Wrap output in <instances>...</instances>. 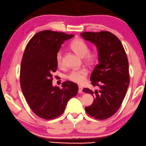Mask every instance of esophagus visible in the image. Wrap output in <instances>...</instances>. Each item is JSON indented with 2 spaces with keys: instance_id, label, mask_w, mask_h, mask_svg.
Wrapping results in <instances>:
<instances>
[{
  "instance_id": "obj_1",
  "label": "esophagus",
  "mask_w": 146,
  "mask_h": 146,
  "mask_svg": "<svg viewBox=\"0 0 146 146\" xmlns=\"http://www.w3.org/2000/svg\"><path fill=\"white\" fill-rule=\"evenodd\" d=\"M78 92H79V93H81L83 92V87L79 86V91H78Z\"/></svg>"
}]
</instances>
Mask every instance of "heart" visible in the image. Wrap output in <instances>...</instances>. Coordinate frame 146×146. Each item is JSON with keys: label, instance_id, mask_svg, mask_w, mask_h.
Masks as SVG:
<instances>
[{"label": "heart", "instance_id": "heart-1", "mask_svg": "<svg viewBox=\"0 0 146 146\" xmlns=\"http://www.w3.org/2000/svg\"><path fill=\"white\" fill-rule=\"evenodd\" d=\"M71 48L76 54L83 57L86 61L93 63L97 59V53L95 52H89V46L85 41L81 39H75L70 45ZM55 61L58 66L63 63V54L61 51H59L55 55ZM88 75V70L85 68L73 69L67 75V79L77 84H83L85 81Z\"/></svg>", "mask_w": 146, "mask_h": 146}]
</instances>
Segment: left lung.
<instances>
[{
  "mask_svg": "<svg viewBox=\"0 0 146 146\" xmlns=\"http://www.w3.org/2000/svg\"><path fill=\"white\" fill-rule=\"evenodd\" d=\"M81 36L96 46L99 62L91 76L92 85L99 88L83 90L94 97L85 111L94 118L104 120L118 111L126 95L130 83L128 57L120 40L111 32H83Z\"/></svg>",
  "mask_w": 146,
  "mask_h": 146,
  "instance_id": "8db88e82",
  "label": "left lung"
}]
</instances>
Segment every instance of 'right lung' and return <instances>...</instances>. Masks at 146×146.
<instances>
[{
	"instance_id": "1",
	"label": "right lung",
	"mask_w": 146,
	"mask_h": 146,
	"mask_svg": "<svg viewBox=\"0 0 146 146\" xmlns=\"http://www.w3.org/2000/svg\"><path fill=\"white\" fill-rule=\"evenodd\" d=\"M73 34L44 30L30 39L22 57L20 87L30 108L45 120L54 119L65 111L67 102L77 94L73 82H63L62 89L53 87L52 73L57 69L55 55Z\"/></svg>"
}]
</instances>
